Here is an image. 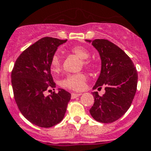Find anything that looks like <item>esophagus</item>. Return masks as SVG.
<instances>
[{
    "mask_svg": "<svg viewBox=\"0 0 151 151\" xmlns=\"http://www.w3.org/2000/svg\"><path fill=\"white\" fill-rule=\"evenodd\" d=\"M81 94V93H72L71 94V98L72 99H74V98H77L78 96H80Z\"/></svg>",
    "mask_w": 151,
    "mask_h": 151,
    "instance_id": "obj_1",
    "label": "esophagus"
}]
</instances>
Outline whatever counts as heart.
<instances>
[{"mask_svg":"<svg viewBox=\"0 0 151 151\" xmlns=\"http://www.w3.org/2000/svg\"><path fill=\"white\" fill-rule=\"evenodd\" d=\"M70 51L73 54L81 58V65L86 68H91L93 65L92 61L89 60V52L86 47L82 46H74L70 48ZM50 68L53 73H59L62 69V61L58 55H55L52 57L50 62ZM86 76L82 72L78 73L69 74L61 81V86L63 88L74 91L83 90L86 87Z\"/></svg>","mask_w":151,"mask_h":151,"instance_id":"1","label":"heart"}]
</instances>
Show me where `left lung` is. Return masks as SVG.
<instances>
[{"instance_id":"1","label":"left lung","mask_w":151,"mask_h":151,"mask_svg":"<svg viewBox=\"0 0 151 151\" xmlns=\"http://www.w3.org/2000/svg\"><path fill=\"white\" fill-rule=\"evenodd\" d=\"M88 42L91 40H87ZM92 44L98 50L101 71L93 89L104 87L105 93L93 92L94 104L89 110L95 120L109 124L119 119L131 106L137 89L138 73L124 50L108 40L97 39Z\"/></svg>"}]
</instances>
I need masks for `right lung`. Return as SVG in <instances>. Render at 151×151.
<instances>
[{
	"label": "right lung",
	"mask_w": 151,
	"mask_h": 151,
	"mask_svg": "<svg viewBox=\"0 0 151 151\" xmlns=\"http://www.w3.org/2000/svg\"><path fill=\"white\" fill-rule=\"evenodd\" d=\"M66 40L40 39L20 54L12 70V86L18 109L38 127H50L60 123L70 100V93L64 89L44 95L45 91L56 87L50 73V62L58 47Z\"/></svg>",
	"instance_id": "obj_1"
}]
</instances>
